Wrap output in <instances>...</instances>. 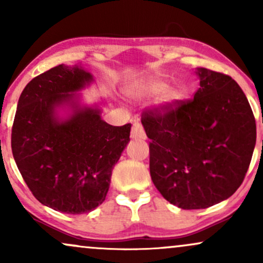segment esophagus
I'll return each instance as SVG.
<instances>
[{
	"instance_id": "1",
	"label": "esophagus",
	"mask_w": 263,
	"mask_h": 263,
	"mask_svg": "<svg viewBox=\"0 0 263 263\" xmlns=\"http://www.w3.org/2000/svg\"><path fill=\"white\" fill-rule=\"evenodd\" d=\"M131 137L135 138V140H146L147 136L146 132H144L143 127L140 122H135L134 126H132V131H131Z\"/></svg>"
}]
</instances>
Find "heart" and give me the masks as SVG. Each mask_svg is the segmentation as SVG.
<instances>
[{
	"label": "heart",
	"instance_id": "b5f03b06",
	"mask_svg": "<svg viewBox=\"0 0 263 263\" xmlns=\"http://www.w3.org/2000/svg\"><path fill=\"white\" fill-rule=\"evenodd\" d=\"M168 90V85L163 81L159 80H148L144 81L143 84H141L140 86H137L136 91H137L138 95L146 96V98H155V96H159L162 93H164ZM180 93L177 91L168 92L165 95L164 100L167 102H176L180 99Z\"/></svg>",
	"mask_w": 263,
	"mask_h": 263
}]
</instances>
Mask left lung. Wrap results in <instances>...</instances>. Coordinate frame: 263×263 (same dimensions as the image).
I'll return each mask as SVG.
<instances>
[{"label": "left lung", "instance_id": "obj_1", "mask_svg": "<svg viewBox=\"0 0 263 263\" xmlns=\"http://www.w3.org/2000/svg\"><path fill=\"white\" fill-rule=\"evenodd\" d=\"M189 100L144 110L149 173L165 200L185 210L205 209L231 197L245 179L256 144L249 100L229 75L206 68Z\"/></svg>", "mask_w": 263, "mask_h": 263}]
</instances>
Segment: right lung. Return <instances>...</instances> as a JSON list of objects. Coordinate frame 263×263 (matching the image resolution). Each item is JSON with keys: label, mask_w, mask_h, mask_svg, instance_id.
<instances>
[{"label": "right lung", "mask_w": 263, "mask_h": 263, "mask_svg": "<svg viewBox=\"0 0 263 263\" xmlns=\"http://www.w3.org/2000/svg\"><path fill=\"white\" fill-rule=\"evenodd\" d=\"M92 80L81 66H58L27 84L12 126L13 158L32 194L66 214H84L104 203L111 174L129 141L131 123L111 126L99 108L74 102ZM70 102L74 111L59 122L55 108Z\"/></svg>", "instance_id": "1"}]
</instances>
